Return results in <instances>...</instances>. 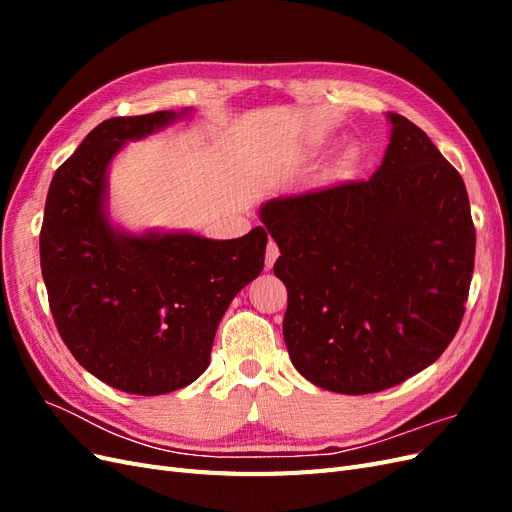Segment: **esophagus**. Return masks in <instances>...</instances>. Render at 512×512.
Returning a JSON list of instances; mask_svg holds the SVG:
<instances>
[{"instance_id":"34e87169","label":"esophagus","mask_w":512,"mask_h":512,"mask_svg":"<svg viewBox=\"0 0 512 512\" xmlns=\"http://www.w3.org/2000/svg\"><path fill=\"white\" fill-rule=\"evenodd\" d=\"M277 256H280V247H277V243H275V241H269V245H267V252H265V265H267V269H271V267L275 265Z\"/></svg>"}]
</instances>
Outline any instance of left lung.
<instances>
[{
	"label": "left lung",
	"instance_id": "1",
	"mask_svg": "<svg viewBox=\"0 0 512 512\" xmlns=\"http://www.w3.org/2000/svg\"><path fill=\"white\" fill-rule=\"evenodd\" d=\"M367 181L273 198L260 220L280 247L292 365L333 393L391 389L453 342L474 273L466 183L410 119Z\"/></svg>",
	"mask_w": 512,
	"mask_h": 512
}]
</instances>
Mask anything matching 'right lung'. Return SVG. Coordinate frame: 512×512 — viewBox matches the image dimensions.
Returning a JSON list of instances; mask_svg holds the SVG:
<instances>
[{
	"label": "right lung",
	"instance_id": "add662e5",
	"mask_svg": "<svg viewBox=\"0 0 512 512\" xmlns=\"http://www.w3.org/2000/svg\"><path fill=\"white\" fill-rule=\"evenodd\" d=\"M185 113L102 121L57 168L44 205L40 267L57 331L89 374L132 395H164L203 374L230 301L265 267L262 226L215 241L134 237L108 222L115 153Z\"/></svg>",
	"mask_w": 512,
	"mask_h": 512
}]
</instances>
